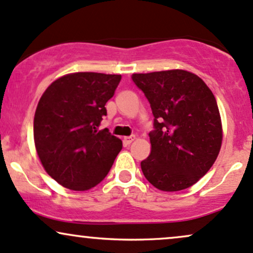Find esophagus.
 I'll list each match as a JSON object with an SVG mask.
<instances>
[{
    "instance_id": "esophagus-1",
    "label": "esophagus",
    "mask_w": 253,
    "mask_h": 253,
    "mask_svg": "<svg viewBox=\"0 0 253 253\" xmlns=\"http://www.w3.org/2000/svg\"><path fill=\"white\" fill-rule=\"evenodd\" d=\"M135 140V136H127V137H124L123 138V142L124 144H126V146H129L130 143H131L132 141Z\"/></svg>"
}]
</instances>
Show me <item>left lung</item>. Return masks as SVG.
Here are the masks:
<instances>
[{
    "mask_svg": "<svg viewBox=\"0 0 253 253\" xmlns=\"http://www.w3.org/2000/svg\"><path fill=\"white\" fill-rule=\"evenodd\" d=\"M154 116L146 179L163 191L194 185L211 169L222 142L216 99L202 79L185 70L132 74Z\"/></svg>",
    "mask_w": 253,
    "mask_h": 253,
    "instance_id": "obj_1",
    "label": "left lung"
}]
</instances>
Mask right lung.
I'll return each instance as SVG.
<instances>
[{
  "mask_svg": "<svg viewBox=\"0 0 253 253\" xmlns=\"http://www.w3.org/2000/svg\"><path fill=\"white\" fill-rule=\"evenodd\" d=\"M121 75L69 74L53 81L42 95L33 123L36 149L45 171L64 188L84 191L111 169L122 141L107 127V115Z\"/></svg>",
  "mask_w": 253,
  "mask_h": 253,
  "instance_id": "obj_1",
  "label": "right lung"
}]
</instances>
